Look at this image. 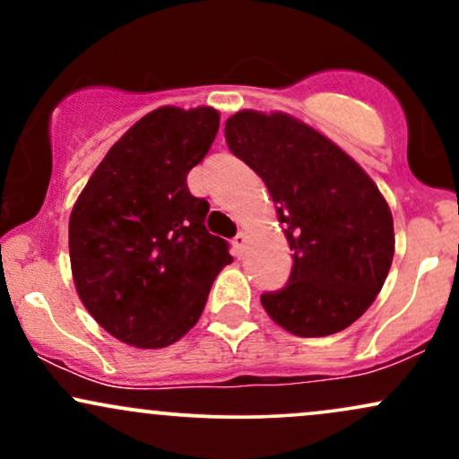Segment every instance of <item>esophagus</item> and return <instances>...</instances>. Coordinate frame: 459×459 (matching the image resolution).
<instances>
[{
    "label": "esophagus",
    "instance_id": "obj_1",
    "mask_svg": "<svg viewBox=\"0 0 459 459\" xmlns=\"http://www.w3.org/2000/svg\"><path fill=\"white\" fill-rule=\"evenodd\" d=\"M246 241H247V237H246V233H239L233 239V252L237 256H241L244 255V250H246Z\"/></svg>",
    "mask_w": 459,
    "mask_h": 459
}]
</instances>
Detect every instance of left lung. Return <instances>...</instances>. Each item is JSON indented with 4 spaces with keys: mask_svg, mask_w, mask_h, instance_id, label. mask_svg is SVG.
Listing matches in <instances>:
<instances>
[{
    "mask_svg": "<svg viewBox=\"0 0 459 459\" xmlns=\"http://www.w3.org/2000/svg\"><path fill=\"white\" fill-rule=\"evenodd\" d=\"M226 144L265 181L293 250L289 282L261 304L296 336L345 330L380 293L394 255L393 215L343 149L282 112H237Z\"/></svg>",
    "mask_w": 459,
    "mask_h": 459,
    "instance_id": "obj_1",
    "label": "left lung"
}]
</instances>
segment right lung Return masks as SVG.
Returning a JSON list of instances; mask_svg holds the SVG:
<instances>
[{
	"label": "right lung",
	"instance_id": "1",
	"mask_svg": "<svg viewBox=\"0 0 459 459\" xmlns=\"http://www.w3.org/2000/svg\"><path fill=\"white\" fill-rule=\"evenodd\" d=\"M220 127L213 108L152 109L123 135L68 220L77 296L123 343L157 350L196 325L209 289L233 263L204 226L209 203L187 189Z\"/></svg>",
	"mask_w": 459,
	"mask_h": 459
}]
</instances>
